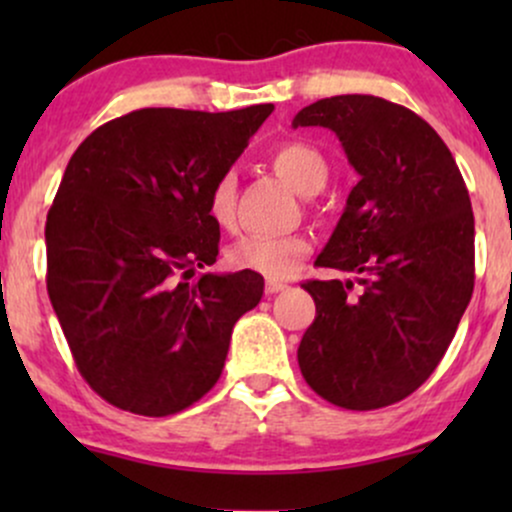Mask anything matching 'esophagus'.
Returning a JSON list of instances; mask_svg holds the SVG:
<instances>
[{
	"mask_svg": "<svg viewBox=\"0 0 512 512\" xmlns=\"http://www.w3.org/2000/svg\"><path fill=\"white\" fill-rule=\"evenodd\" d=\"M284 289H289V284H284V281H274V279L267 281V293H269V296H272V293L284 291Z\"/></svg>",
	"mask_w": 512,
	"mask_h": 512,
	"instance_id": "esophagus-1",
	"label": "esophagus"
}]
</instances>
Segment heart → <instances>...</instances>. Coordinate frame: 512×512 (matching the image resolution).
Returning <instances> with one entry per match:
<instances>
[{"instance_id": "heart-1", "label": "heart", "mask_w": 512, "mask_h": 512, "mask_svg": "<svg viewBox=\"0 0 512 512\" xmlns=\"http://www.w3.org/2000/svg\"><path fill=\"white\" fill-rule=\"evenodd\" d=\"M269 166L296 192L315 195L330 178V166L315 146L305 142L276 144L269 151ZM238 185L231 173L214 180L207 197V214L223 231L236 226ZM308 252V240L301 236H245L233 243L226 260L238 272H255L267 279H289Z\"/></svg>"}]
</instances>
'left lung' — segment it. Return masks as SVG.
I'll use <instances>...</instances> for the list:
<instances>
[{
    "instance_id": "8db88e82",
    "label": "left lung",
    "mask_w": 512,
    "mask_h": 512,
    "mask_svg": "<svg viewBox=\"0 0 512 512\" xmlns=\"http://www.w3.org/2000/svg\"><path fill=\"white\" fill-rule=\"evenodd\" d=\"M293 127H327L361 175L317 267L354 281H305L315 320L298 346L313 390L370 411L409 397L455 337L474 291V214L438 132L375 96L322 98Z\"/></svg>"
}]
</instances>
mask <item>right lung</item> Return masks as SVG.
Wrapping results in <instances>:
<instances>
[{"label": "right lung", "mask_w": 512, "mask_h": 512, "mask_svg": "<svg viewBox=\"0 0 512 512\" xmlns=\"http://www.w3.org/2000/svg\"><path fill=\"white\" fill-rule=\"evenodd\" d=\"M274 105L144 108L91 132L48 211V293L81 378L117 409L178 414L221 378L255 272L199 274L219 255L211 185Z\"/></svg>", "instance_id": "add662e5"}]
</instances>
